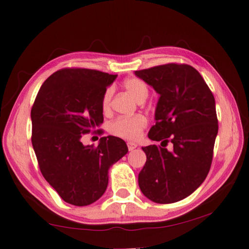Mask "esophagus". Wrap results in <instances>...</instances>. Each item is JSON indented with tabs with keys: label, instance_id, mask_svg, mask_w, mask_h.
Instances as JSON below:
<instances>
[{
	"label": "esophagus",
	"instance_id": "1",
	"mask_svg": "<svg viewBox=\"0 0 249 249\" xmlns=\"http://www.w3.org/2000/svg\"><path fill=\"white\" fill-rule=\"evenodd\" d=\"M127 147H128L129 151H133L134 149H136V147H137V144L135 143V142L128 141V142H127Z\"/></svg>",
	"mask_w": 249,
	"mask_h": 249
}]
</instances>
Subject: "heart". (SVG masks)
I'll use <instances>...</instances> for the list:
<instances>
[{
	"mask_svg": "<svg viewBox=\"0 0 249 249\" xmlns=\"http://www.w3.org/2000/svg\"><path fill=\"white\" fill-rule=\"evenodd\" d=\"M124 88L137 102H143L149 95V89L146 83L138 78H129L124 81ZM113 95V88L109 87L106 89L102 97V109L105 113L110 111L111 99ZM147 125V120L144 115L137 114L129 118H118L109 125L110 134L127 140H137L140 138Z\"/></svg>",
	"mask_w": 249,
	"mask_h": 249,
	"instance_id": "obj_1",
	"label": "heart"
}]
</instances>
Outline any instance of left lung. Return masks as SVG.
<instances>
[{"mask_svg": "<svg viewBox=\"0 0 249 249\" xmlns=\"http://www.w3.org/2000/svg\"><path fill=\"white\" fill-rule=\"evenodd\" d=\"M135 73L160 95L149 138L162 141L142 147L146 162L139 173V187L156 203L177 202L203 183L212 165L218 133L213 93L187 64L169 63ZM169 141L171 151L165 149Z\"/></svg>", "mask_w": 249, "mask_h": 249, "instance_id": "obj_1", "label": "left lung"}]
</instances>
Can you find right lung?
<instances>
[{"label": "right lung", "mask_w": 249, "mask_h": 249, "mask_svg": "<svg viewBox=\"0 0 249 249\" xmlns=\"http://www.w3.org/2000/svg\"><path fill=\"white\" fill-rule=\"evenodd\" d=\"M118 75L89 68H62L40 87L33 107L32 145L40 172L65 202L84 206L108 186L110 166L128 152L125 141L102 137L83 145L87 134L102 135V97Z\"/></svg>", "instance_id": "obj_1"}]
</instances>
